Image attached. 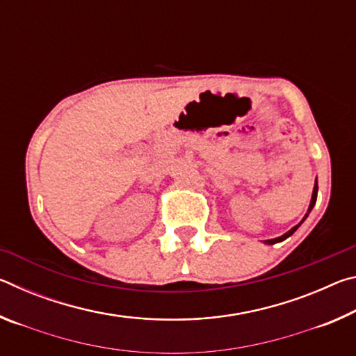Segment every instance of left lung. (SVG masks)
Wrapping results in <instances>:
<instances>
[{"label":"left lung","instance_id":"left-lung-1","mask_svg":"<svg viewBox=\"0 0 356 356\" xmlns=\"http://www.w3.org/2000/svg\"><path fill=\"white\" fill-rule=\"evenodd\" d=\"M317 191H318V185H317V177H316V184H314V188H312V196H311V202H309V207H308V212L305 213V216H303V220H301L298 225H295L291 231H287L286 234H282L281 237H276V238H270V240H264V243H267V245H275V243H280V242H282V240H286L287 237H291L292 234L297 231V229L301 226V222H303L306 218H308V215L311 213V210H312V207L316 206V201H317Z\"/></svg>","mask_w":356,"mask_h":356}]
</instances>
